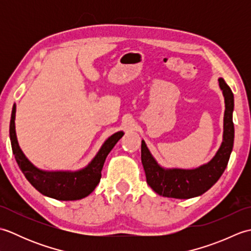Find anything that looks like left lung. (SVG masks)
I'll return each instance as SVG.
<instances>
[{"mask_svg":"<svg viewBox=\"0 0 251 251\" xmlns=\"http://www.w3.org/2000/svg\"><path fill=\"white\" fill-rule=\"evenodd\" d=\"M225 96L226 111L223 120V141L217 154L209 163L195 169H165L151 155L145 141H141V162L148 184L154 192L173 199H192L200 196L214 185L226 168L234 142L233 109L234 96L223 78H219Z\"/></svg>","mask_w":251,"mask_h":251,"instance_id":"8db88e82","label":"left lung"}]
</instances>
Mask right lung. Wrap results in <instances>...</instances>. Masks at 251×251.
I'll list each match as a JSON object with an SVG mask.
<instances>
[{"label":"right lung","instance_id":"obj_1","mask_svg":"<svg viewBox=\"0 0 251 251\" xmlns=\"http://www.w3.org/2000/svg\"><path fill=\"white\" fill-rule=\"evenodd\" d=\"M16 105L13 106L9 124V136L13 153L26 180L45 196L59 201H75L86 197L95 190L101 178V170L106 156L124 135L115 132L105 140L90 164L78 172H44L33 166L19 148L15 130Z\"/></svg>","mask_w":251,"mask_h":251}]
</instances>
